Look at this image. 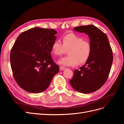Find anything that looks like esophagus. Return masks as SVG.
Masks as SVG:
<instances>
[{"mask_svg":"<svg viewBox=\"0 0 124 124\" xmlns=\"http://www.w3.org/2000/svg\"><path fill=\"white\" fill-rule=\"evenodd\" d=\"M66 69V68H65V67H62V66H61L59 67V70H61V71H62V70H65Z\"/></svg>","mask_w":124,"mask_h":124,"instance_id":"34e87169","label":"esophagus"}]
</instances>
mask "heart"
Returning a JSON list of instances; mask_svg holds the SVG:
<instances>
[{
    "label": "heart",
    "instance_id": "obj_1",
    "mask_svg": "<svg viewBox=\"0 0 124 124\" xmlns=\"http://www.w3.org/2000/svg\"><path fill=\"white\" fill-rule=\"evenodd\" d=\"M62 42L60 39L56 40L52 44V53L56 56L65 53L66 50H69L68 56L62 57L58 62L63 66H75L83 64L88 61L92 52L91 43L84 40L82 37L73 33L63 37Z\"/></svg>",
    "mask_w": 124,
    "mask_h": 124
}]
</instances>
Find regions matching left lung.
Wrapping results in <instances>:
<instances>
[{
  "label": "left lung",
  "instance_id": "8db88e82",
  "mask_svg": "<svg viewBox=\"0 0 124 124\" xmlns=\"http://www.w3.org/2000/svg\"><path fill=\"white\" fill-rule=\"evenodd\" d=\"M87 34L92 52L88 61L80 70H75L69 82L76 91L84 93L94 92L107 81L113 62V53L107 35L96 26L89 25L73 28Z\"/></svg>",
  "mask_w": 124,
  "mask_h": 124
}]
</instances>
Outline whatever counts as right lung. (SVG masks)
Listing matches in <instances>:
<instances>
[{"label": "right lung", "instance_id": "add662e5", "mask_svg": "<svg viewBox=\"0 0 124 124\" xmlns=\"http://www.w3.org/2000/svg\"><path fill=\"white\" fill-rule=\"evenodd\" d=\"M57 33L53 29L35 27L17 38L11 51V66L15 80L25 91H44L58 72L51 54Z\"/></svg>", "mask_w": 124, "mask_h": 124}]
</instances>
